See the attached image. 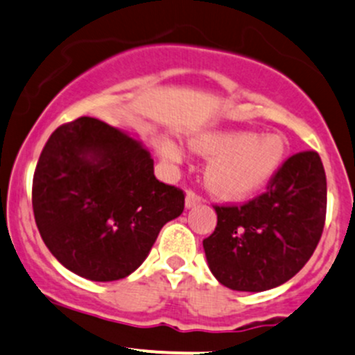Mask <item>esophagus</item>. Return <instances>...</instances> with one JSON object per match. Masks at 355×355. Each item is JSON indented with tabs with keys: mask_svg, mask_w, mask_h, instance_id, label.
Here are the masks:
<instances>
[{
	"mask_svg": "<svg viewBox=\"0 0 355 355\" xmlns=\"http://www.w3.org/2000/svg\"><path fill=\"white\" fill-rule=\"evenodd\" d=\"M200 200H202V197H200L199 193H196V192H193V190H189L187 196H185V206L193 207V206H197V204H199Z\"/></svg>",
	"mask_w": 355,
	"mask_h": 355,
	"instance_id": "34e87169",
	"label": "esophagus"
}]
</instances>
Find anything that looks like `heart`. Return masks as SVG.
Wrapping results in <instances>:
<instances>
[{"label": "heart", "instance_id": "1", "mask_svg": "<svg viewBox=\"0 0 355 355\" xmlns=\"http://www.w3.org/2000/svg\"><path fill=\"white\" fill-rule=\"evenodd\" d=\"M192 148L204 156H214L206 168V184L211 192L223 199H243L275 173L284 159V143L277 136L257 137L253 132L199 134L190 141ZM158 151L165 162L178 165L184 151L170 137H159Z\"/></svg>", "mask_w": 355, "mask_h": 355}]
</instances>
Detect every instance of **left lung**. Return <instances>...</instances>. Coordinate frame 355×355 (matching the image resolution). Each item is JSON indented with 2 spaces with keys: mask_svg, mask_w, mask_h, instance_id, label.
<instances>
[{
  "mask_svg": "<svg viewBox=\"0 0 355 355\" xmlns=\"http://www.w3.org/2000/svg\"><path fill=\"white\" fill-rule=\"evenodd\" d=\"M218 225L202 241L214 277L233 291L272 289L311 259L327 216L325 168L316 151L289 156L248 202L214 204Z\"/></svg>",
  "mask_w": 355,
  "mask_h": 355,
  "instance_id": "obj_1",
  "label": "left lung"
}]
</instances>
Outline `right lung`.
I'll use <instances>...</instances> for the list:
<instances>
[{"label": "right lung", "mask_w": 355, "mask_h": 355, "mask_svg": "<svg viewBox=\"0 0 355 355\" xmlns=\"http://www.w3.org/2000/svg\"><path fill=\"white\" fill-rule=\"evenodd\" d=\"M44 243L59 262L96 282L132 274L159 230L185 207L184 190L155 177L149 153L93 117L59 125L32 182Z\"/></svg>", "instance_id": "1"}]
</instances>
